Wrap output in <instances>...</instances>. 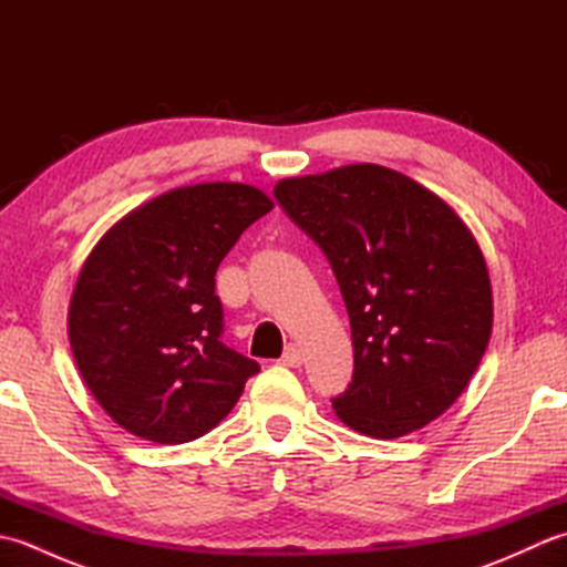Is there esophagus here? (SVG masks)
<instances>
[{"label":"esophagus","mask_w":567,"mask_h":567,"mask_svg":"<svg viewBox=\"0 0 567 567\" xmlns=\"http://www.w3.org/2000/svg\"><path fill=\"white\" fill-rule=\"evenodd\" d=\"M302 360H305V355L297 346H287L282 358H280V363L287 365V368H299V365H302Z\"/></svg>","instance_id":"obj_1"}]
</instances>
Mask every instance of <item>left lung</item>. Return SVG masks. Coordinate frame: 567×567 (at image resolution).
<instances>
[{
  "mask_svg": "<svg viewBox=\"0 0 567 567\" xmlns=\"http://www.w3.org/2000/svg\"><path fill=\"white\" fill-rule=\"evenodd\" d=\"M272 195L323 250L351 319L353 380L331 400L339 419L400 439L441 416L492 333L487 265L461 216L370 163L282 179Z\"/></svg>",
  "mask_w": 567,
  "mask_h": 567,
  "instance_id": "left-lung-1",
  "label": "left lung"
}]
</instances>
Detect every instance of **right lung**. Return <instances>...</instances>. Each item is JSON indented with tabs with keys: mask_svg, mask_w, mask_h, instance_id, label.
I'll list each match as a JSON object with an SVG mask.
<instances>
[{
	"mask_svg": "<svg viewBox=\"0 0 567 567\" xmlns=\"http://www.w3.org/2000/svg\"><path fill=\"white\" fill-rule=\"evenodd\" d=\"M270 209L250 185L179 187L126 214L82 265L68 315L72 355L94 400L128 433L195 441L260 370L221 341L214 275Z\"/></svg>",
	"mask_w": 567,
	"mask_h": 567,
	"instance_id": "obj_1",
	"label": "right lung"
}]
</instances>
